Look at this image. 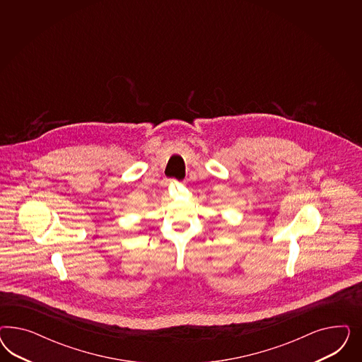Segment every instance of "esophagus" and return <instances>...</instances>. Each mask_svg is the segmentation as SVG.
<instances>
[{"label":"esophagus","instance_id":"esophagus-1","mask_svg":"<svg viewBox=\"0 0 362 362\" xmlns=\"http://www.w3.org/2000/svg\"><path fill=\"white\" fill-rule=\"evenodd\" d=\"M173 183H176V180H171V185H173Z\"/></svg>","mask_w":362,"mask_h":362}]
</instances>
